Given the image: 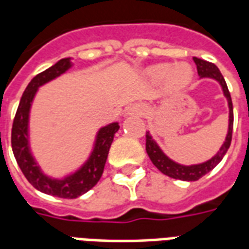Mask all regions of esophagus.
<instances>
[{"instance_id": "1", "label": "esophagus", "mask_w": 249, "mask_h": 249, "mask_svg": "<svg viewBox=\"0 0 249 249\" xmlns=\"http://www.w3.org/2000/svg\"><path fill=\"white\" fill-rule=\"evenodd\" d=\"M144 112H145V108L142 107V105H133L132 108H130V113L133 114H137V116H142L144 114Z\"/></svg>"}]
</instances>
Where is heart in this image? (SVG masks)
<instances>
[{
    "label": "heart",
    "mask_w": 249,
    "mask_h": 249,
    "mask_svg": "<svg viewBox=\"0 0 249 249\" xmlns=\"http://www.w3.org/2000/svg\"><path fill=\"white\" fill-rule=\"evenodd\" d=\"M148 74L153 81H161L165 78L167 87L171 90H178L187 87L192 80V71L187 64H178L171 68L168 64H157L149 68Z\"/></svg>",
    "instance_id": "obj_1"
}]
</instances>
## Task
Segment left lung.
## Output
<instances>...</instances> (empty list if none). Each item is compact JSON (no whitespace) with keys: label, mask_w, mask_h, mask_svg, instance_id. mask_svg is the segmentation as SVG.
Returning <instances> with one entry per match:
<instances>
[{"label":"left lung","mask_w":249,"mask_h":249,"mask_svg":"<svg viewBox=\"0 0 249 249\" xmlns=\"http://www.w3.org/2000/svg\"><path fill=\"white\" fill-rule=\"evenodd\" d=\"M193 61L197 66V73L200 77H209L213 78L216 81L220 82V85L223 88L224 96L228 100V107H230V126H228V135L225 139L224 144L220 148V151L217 152V155L212 157L208 161L203 162V164H197V165H191V167H185V165H180L178 162L172 161L171 159H168L161 149L157 146V144L153 141L151 135L146 132L145 135V149L148 156L151 159V161L153 162V165L164 175H167L169 178H178V180H183V181H196L198 178H201L204 175H207L211 172L217 164H219L223 157L228 151V148L231 145L232 141V129H233V108H232V98H231V93L227 87L224 77L221 74V71H219V68L212 64V62L205 61L197 57H193Z\"/></svg>","instance_id":"left-lung-1"}]
</instances>
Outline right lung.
<instances>
[{
    "label": "right lung",
    "mask_w": 249,
    "mask_h": 249,
    "mask_svg": "<svg viewBox=\"0 0 249 249\" xmlns=\"http://www.w3.org/2000/svg\"><path fill=\"white\" fill-rule=\"evenodd\" d=\"M69 68H71V58H62L49 69L38 73L29 82L14 116L13 126H12V149L24 176L36 189L57 197L77 198L88 192L89 189H92L103 176L109 148L112 145L114 133L119 130L120 126L117 123H113L100 129L96 145L89 160L74 175L64 180H53L42 175L40 168L37 167V164L30 155L29 146H28V119H29L30 104L33 101L38 87L62 74Z\"/></svg>",
    "instance_id": "right-lung-1"
}]
</instances>
